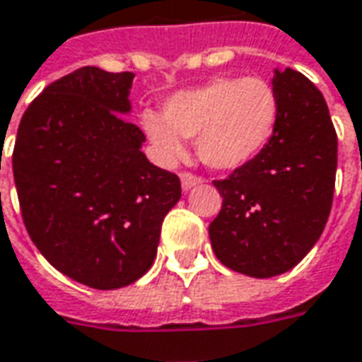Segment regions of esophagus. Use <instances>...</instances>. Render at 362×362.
Wrapping results in <instances>:
<instances>
[{
  "instance_id": "1",
  "label": "esophagus",
  "mask_w": 362,
  "mask_h": 362,
  "mask_svg": "<svg viewBox=\"0 0 362 362\" xmlns=\"http://www.w3.org/2000/svg\"><path fill=\"white\" fill-rule=\"evenodd\" d=\"M180 180H182V188L184 189H189V188H194V186H198V184H202V178L192 173H182Z\"/></svg>"
}]
</instances>
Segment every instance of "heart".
<instances>
[{
    "instance_id": "heart-1",
    "label": "heart",
    "mask_w": 362,
    "mask_h": 362,
    "mask_svg": "<svg viewBox=\"0 0 362 362\" xmlns=\"http://www.w3.org/2000/svg\"><path fill=\"white\" fill-rule=\"evenodd\" d=\"M280 98L259 76H221L173 95L163 117L146 111L143 127L166 160L184 155L182 139H196L202 163L216 170H235L251 163L276 133Z\"/></svg>"
}]
</instances>
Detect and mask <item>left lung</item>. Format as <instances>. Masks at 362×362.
I'll return each instance as SVG.
<instances>
[{
  "label": "left lung",
  "instance_id": "1",
  "mask_svg": "<svg viewBox=\"0 0 362 362\" xmlns=\"http://www.w3.org/2000/svg\"><path fill=\"white\" fill-rule=\"evenodd\" d=\"M276 133L267 148L227 178L214 180L221 209L209 241L227 269L270 278L296 267L329 217L337 133L322 92L304 74L276 72Z\"/></svg>",
  "mask_w": 362,
  "mask_h": 362
}]
</instances>
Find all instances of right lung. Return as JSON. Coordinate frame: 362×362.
Returning <instances> with one entry per match:
<instances>
[{
    "instance_id": "1",
    "label": "right lung",
    "mask_w": 362,
    "mask_h": 362,
    "mask_svg": "<svg viewBox=\"0 0 362 362\" xmlns=\"http://www.w3.org/2000/svg\"><path fill=\"white\" fill-rule=\"evenodd\" d=\"M133 72L84 66L58 78L23 113L13 178L27 233L68 278L98 290L151 269L180 178L146 160L129 111Z\"/></svg>"
}]
</instances>
